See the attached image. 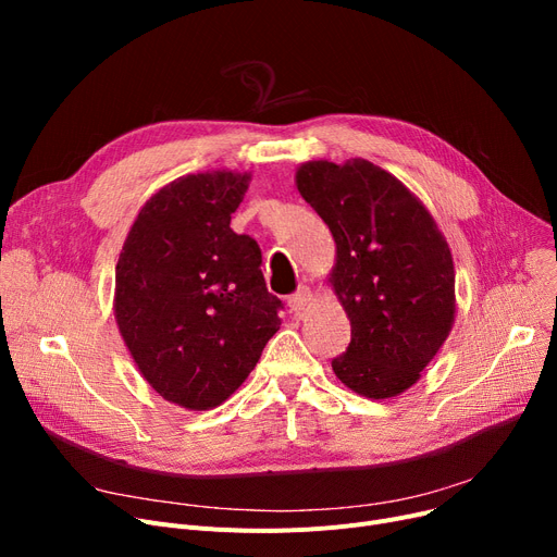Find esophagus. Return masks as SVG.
I'll use <instances>...</instances> for the list:
<instances>
[{
  "mask_svg": "<svg viewBox=\"0 0 557 557\" xmlns=\"http://www.w3.org/2000/svg\"><path fill=\"white\" fill-rule=\"evenodd\" d=\"M311 300H313L311 288L300 286V288L296 290V294L288 298V307H290V311H305V309L311 305Z\"/></svg>",
  "mask_w": 557,
  "mask_h": 557,
  "instance_id": "34e87169",
  "label": "esophagus"
}]
</instances>
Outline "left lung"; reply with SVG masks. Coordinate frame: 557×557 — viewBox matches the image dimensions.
Returning a JSON list of instances; mask_svg holds the SVG:
<instances>
[{"mask_svg": "<svg viewBox=\"0 0 557 557\" xmlns=\"http://www.w3.org/2000/svg\"><path fill=\"white\" fill-rule=\"evenodd\" d=\"M296 187L332 232L327 275L352 341L332 361L341 382L391 399L420 382L456 320V271L445 234L424 202L363 158L309 160Z\"/></svg>", "mask_w": 557, "mask_h": 557, "instance_id": "8db88e82", "label": "left lung"}]
</instances>
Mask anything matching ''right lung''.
Instances as JSON below:
<instances>
[{"mask_svg":"<svg viewBox=\"0 0 557 557\" xmlns=\"http://www.w3.org/2000/svg\"><path fill=\"white\" fill-rule=\"evenodd\" d=\"M250 181L216 169L160 187L116 261V327L149 386L187 411L223 404L282 325L257 242L230 227Z\"/></svg>","mask_w":557,"mask_h":557,"instance_id":"add662e5","label":"right lung"}]
</instances>
